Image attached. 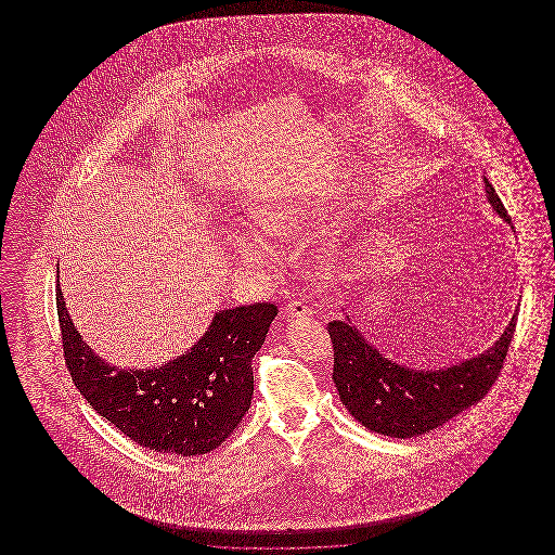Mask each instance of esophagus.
Returning <instances> with one entry per match:
<instances>
[{
    "label": "esophagus",
    "instance_id": "1",
    "mask_svg": "<svg viewBox=\"0 0 555 555\" xmlns=\"http://www.w3.org/2000/svg\"><path fill=\"white\" fill-rule=\"evenodd\" d=\"M285 317L291 318H310L312 317V310L304 304V301H291L287 308H283Z\"/></svg>",
    "mask_w": 555,
    "mask_h": 555
}]
</instances>
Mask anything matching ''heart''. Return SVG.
Here are the masks:
<instances>
[{
    "label": "heart",
    "mask_w": 555,
    "mask_h": 555,
    "mask_svg": "<svg viewBox=\"0 0 555 555\" xmlns=\"http://www.w3.org/2000/svg\"><path fill=\"white\" fill-rule=\"evenodd\" d=\"M333 195H335V183L324 181L317 189H310L306 193L266 199L256 206L254 218L258 229L266 235L281 238V241H299L308 233L314 218L320 216L322 206H326ZM233 243H235L238 258L247 264L264 268L274 262V251L264 238L238 235Z\"/></svg>",
    "instance_id": "1"
}]
</instances>
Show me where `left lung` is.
Listing matches in <instances>:
<instances>
[{"instance_id":"1","label":"left lung","mask_w":555,"mask_h":555,"mask_svg":"<svg viewBox=\"0 0 555 555\" xmlns=\"http://www.w3.org/2000/svg\"><path fill=\"white\" fill-rule=\"evenodd\" d=\"M482 181L489 204L509 224L500 195L487 179ZM516 320L518 312L485 353L439 370L408 369L391 362L369 344L349 317L333 320L326 328L335 349V387L349 414L372 433L396 439L430 433L489 393L502 372Z\"/></svg>"}]
</instances>
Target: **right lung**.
Here are the masks:
<instances>
[{
	"label": "right lung",
	"instance_id": "1",
	"mask_svg": "<svg viewBox=\"0 0 555 555\" xmlns=\"http://www.w3.org/2000/svg\"><path fill=\"white\" fill-rule=\"evenodd\" d=\"M60 283V281H57ZM68 372L89 405L141 448L193 457L218 448L251 405V360L279 314L270 301L216 312L204 337L158 369L109 366L80 339L55 291Z\"/></svg>",
	"mask_w": 555,
	"mask_h": 555
}]
</instances>
